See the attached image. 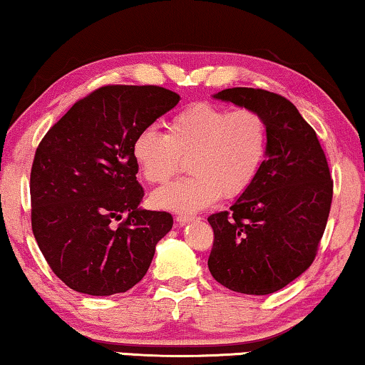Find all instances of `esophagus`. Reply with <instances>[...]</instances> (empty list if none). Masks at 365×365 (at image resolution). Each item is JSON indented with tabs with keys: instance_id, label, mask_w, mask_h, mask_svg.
I'll return each mask as SVG.
<instances>
[{
	"instance_id": "esophagus-1",
	"label": "esophagus",
	"mask_w": 365,
	"mask_h": 365,
	"mask_svg": "<svg viewBox=\"0 0 365 365\" xmlns=\"http://www.w3.org/2000/svg\"><path fill=\"white\" fill-rule=\"evenodd\" d=\"M192 221H195V216H192V215H178L177 216V222L178 225H187V222H192Z\"/></svg>"
}]
</instances>
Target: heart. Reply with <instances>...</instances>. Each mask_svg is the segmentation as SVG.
<instances>
[{
	"label": "heart",
	"mask_w": 365,
	"mask_h": 365,
	"mask_svg": "<svg viewBox=\"0 0 365 365\" xmlns=\"http://www.w3.org/2000/svg\"><path fill=\"white\" fill-rule=\"evenodd\" d=\"M269 150V124L249 108L230 110L211 103L182 108L167 134L145 128L135 135L133 157L150 183H164L188 159L192 177L155 190L152 203L175 213H197L222 197L236 198L254 183Z\"/></svg>",
	"instance_id": "heart-1"
}]
</instances>
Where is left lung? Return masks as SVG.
I'll return each instance as SVG.
<instances>
[{"mask_svg":"<svg viewBox=\"0 0 365 365\" xmlns=\"http://www.w3.org/2000/svg\"><path fill=\"white\" fill-rule=\"evenodd\" d=\"M213 98L262 114L269 150L230 211L208 217L215 232L208 269L232 292L269 295L314 260L333 200L329 167L317 133L287 98L244 86Z\"/></svg>","mask_w":365,"mask_h":365,"instance_id":"1","label":"left lung"}]
</instances>
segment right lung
<instances>
[{
    "instance_id": "right-lung-1",
    "label": "right lung",
    "mask_w": 365,
    "mask_h": 365,
    "mask_svg": "<svg viewBox=\"0 0 365 365\" xmlns=\"http://www.w3.org/2000/svg\"><path fill=\"white\" fill-rule=\"evenodd\" d=\"M178 101L162 86H101L41 140L31 170L32 232L53 274L72 290L124 293L149 270L173 217L139 206L144 190L133 144Z\"/></svg>"
}]
</instances>
